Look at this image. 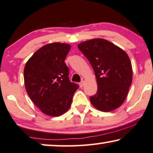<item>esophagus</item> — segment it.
Listing matches in <instances>:
<instances>
[{
  "mask_svg": "<svg viewBox=\"0 0 153 153\" xmlns=\"http://www.w3.org/2000/svg\"><path fill=\"white\" fill-rule=\"evenodd\" d=\"M84 84H85L84 81H81V82L79 83V85H80V87H82L83 86H84Z\"/></svg>",
  "mask_w": 153,
  "mask_h": 153,
  "instance_id": "34e87169",
  "label": "esophagus"
}]
</instances>
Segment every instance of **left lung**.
<instances>
[{"mask_svg":"<svg viewBox=\"0 0 153 153\" xmlns=\"http://www.w3.org/2000/svg\"><path fill=\"white\" fill-rule=\"evenodd\" d=\"M78 48L89 60L97 78V94L89 98L91 104L103 112L117 108L131 85L132 67L127 53L101 38L82 42Z\"/></svg>","mask_w":153,"mask_h":153,"instance_id":"left-lung-1","label":"left lung"}]
</instances>
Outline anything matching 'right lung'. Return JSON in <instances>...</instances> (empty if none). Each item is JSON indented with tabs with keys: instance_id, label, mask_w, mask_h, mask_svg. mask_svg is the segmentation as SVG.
<instances>
[{
	"instance_id": "right-lung-1",
	"label": "right lung",
	"mask_w": 153,
	"mask_h": 153,
	"mask_svg": "<svg viewBox=\"0 0 153 153\" xmlns=\"http://www.w3.org/2000/svg\"><path fill=\"white\" fill-rule=\"evenodd\" d=\"M71 49L66 43L45 45L33 54L24 67L26 90L31 101L48 115H62L71 107L78 85L69 80L64 60Z\"/></svg>"
}]
</instances>
